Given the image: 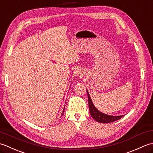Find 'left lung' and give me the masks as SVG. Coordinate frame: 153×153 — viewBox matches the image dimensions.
Masks as SVG:
<instances>
[{
	"label": "left lung",
	"instance_id": "obj_1",
	"mask_svg": "<svg viewBox=\"0 0 153 153\" xmlns=\"http://www.w3.org/2000/svg\"><path fill=\"white\" fill-rule=\"evenodd\" d=\"M87 95H88V103H89V108L91 116L92 118L96 120L97 122L100 123H110L116 121V120L122 118L123 116H110L106 115L105 114L102 113L99 110H97L95 106H94L93 103L91 99V97L89 94L88 91L87 90Z\"/></svg>",
	"mask_w": 153,
	"mask_h": 153
}]
</instances>
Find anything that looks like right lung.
Wrapping results in <instances>:
<instances>
[{
    "label": "right lung",
    "instance_id": "obj_1",
    "mask_svg": "<svg viewBox=\"0 0 153 153\" xmlns=\"http://www.w3.org/2000/svg\"><path fill=\"white\" fill-rule=\"evenodd\" d=\"M64 112V110H63V112H62V115H63V114H63Z\"/></svg>",
    "mask_w": 153,
    "mask_h": 153
}]
</instances>
